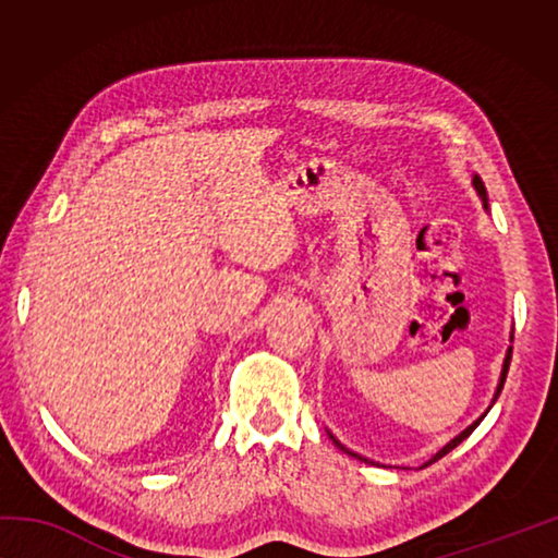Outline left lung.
<instances>
[{
    "label": "left lung",
    "instance_id": "obj_1",
    "mask_svg": "<svg viewBox=\"0 0 558 558\" xmlns=\"http://www.w3.org/2000/svg\"><path fill=\"white\" fill-rule=\"evenodd\" d=\"M472 184H475V189H477V194H480V196H483V202H485V206H487V189H485V184H483V179H480V177L475 174V177H472ZM509 362H512V347H509V352H507V356H505V366H502V376H499V386H497L495 401H497V396H499V393H502V386H505V379H507V372H509ZM483 418H485V415H483ZM483 418H480V421H483ZM480 421H475V423H472V426H468L465 430H462L458 438H452V440L448 442V446H446V448H442V450H438V452H436V456H433V460H428V462H426V468L430 465V462H436V460H440L442 456H448V452H450L452 448H456V446H460V442H462V440H465V438L470 436V433H472V430H475V428L480 426ZM332 440H335V438H332ZM335 442H337V448H339V450H344V452H349V456H352V458H359V460H364V462H366V458H362V456H356V452H352V450H347V448H344V446H342V442H339V440H335Z\"/></svg>",
    "mask_w": 558,
    "mask_h": 558
}]
</instances>
